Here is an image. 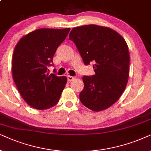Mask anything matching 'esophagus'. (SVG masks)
I'll use <instances>...</instances> for the list:
<instances>
[{
  "instance_id": "obj_1",
  "label": "esophagus",
  "mask_w": 151,
  "mask_h": 151,
  "mask_svg": "<svg viewBox=\"0 0 151 151\" xmlns=\"http://www.w3.org/2000/svg\"><path fill=\"white\" fill-rule=\"evenodd\" d=\"M67 78H68V81H73V80L75 79V77H72V76H70V75H68V77H67Z\"/></svg>"
}]
</instances>
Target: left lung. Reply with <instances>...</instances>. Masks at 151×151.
Masks as SVG:
<instances>
[{"instance_id": "left-lung-1", "label": "left lung", "mask_w": 151, "mask_h": 151, "mask_svg": "<svg viewBox=\"0 0 151 151\" xmlns=\"http://www.w3.org/2000/svg\"><path fill=\"white\" fill-rule=\"evenodd\" d=\"M69 39L86 65L94 63L95 74L83 77L80 101L93 111L107 109L119 99L128 83L130 55L125 39L109 27L96 25L73 28Z\"/></svg>"}]
</instances>
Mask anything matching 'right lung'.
<instances>
[{
  "mask_svg": "<svg viewBox=\"0 0 151 151\" xmlns=\"http://www.w3.org/2000/svg\"><path fill=\"white\" fill-rule=\"evenodd\" d=\"M70 30L36 29L22 37L16 45L12 57L13 79L22 97L32 108L48 109L59 101L67 78L47 73V66L52 65L56 50Z\"/></svg>",
  "mask_w": 151,
  "mask_h": 151,
  "instance_id": "right-lung-1",
  "label": "right lung"
}]
</instances>
